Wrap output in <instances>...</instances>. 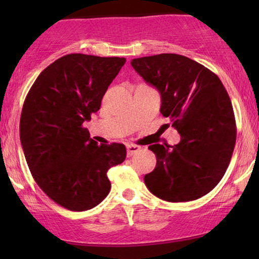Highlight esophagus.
<instances>
[{"mask_svg":"<svg viewBox=\"0 0 259 259\" xmlns=\"http://www.w3.org/2000/svg\"><path fill=\"white\" fill-rule=\"evenodd\" d=\"M140 150H141V147L138 146V145H133V144L126 145V153L129 157L133 156V154L138 153Z\"/></svg>","mask_w":259,"mask_h":259,"instance_id":"34e87169","label":"esophagus"}]
</instances>
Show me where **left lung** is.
<instances>
[{
	"label": "left lung",
	"mask_w": 259,
	"mask_h": 259,
	"mask_svg": "<svg viewBox=\"0 0 259 259\" xmlns=\"http://www.w3.org/2000/svg\"><path fill=\"white\" fill-rule=\"evenodd\" d=\"M132 65L159 91L160 113L181 138L174 146L148 147L157 164L144 178L147 189L168 202L207 195L224 177L236 142L234 109L224 85L204 65L175 53L135 58Z\"/></svg>",
	"instance_id": "1"
}]
</instances>
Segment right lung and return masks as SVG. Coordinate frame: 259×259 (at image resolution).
Wrapping results in <instances>:
<instances>
[{
  "label": "right lung",
  "mask_w": 259,
  "mask_h": 259,
  "mask_svg": "<svg viewBox=\"0 0 259 259\" xmlns=\"http://www.w3.org/2000/svg\"><path fill=\"white\" fill-rule=\"evenodd\" d=\"M125 58L70 53L45 68L26 95L19 133L30 173L40 189L74 212L91 209L111 190L109 168L126 157L123 144L97 145L85 120Z\"/></svg>",
  "instance_id": "right-lung-1"
}]
</instances>
